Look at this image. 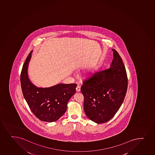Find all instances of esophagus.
<instances>
[{
    "label": "esophagus",
    "mask_w": 155,
    "mask_h": 155,
    "mask_svg": "<svg viewBox=\"0 0 155 155\" xmlns=\"http://www.w3.org/2000/svg\"><path fill=\"white\" fill-rule=\"evenodd\" d=\"M76 90H77V92H80L81 91V87H80V86L79 85H78L77 87V88H76Z\"/></svg>",
    "instance_id": "obj_1"
}]
</instances>
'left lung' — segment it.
Returning a JSON list of instances; mask_svg holds the SVG:
<instances>
[{
    "instance_id": "1",
    "label": "left lung",
    "mask_w": 155,
    "mask_h": 155,
    "mask_svg": "<svg viewBox=\"0 0 155 155\" xmlns=\"http://www.w3.org/2000/svg\"><path fill=\"white\" fill-rule=\"evenodd\" d=\"M111 67L95 72L83 81L84 110L91 120L103 124L112 119L121 106L127 91V74L119 54L112 49Z\"/></svg>"
}]
</instances>
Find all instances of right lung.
<instances>
[{
    "mask_svg": "<svg viewBox=\"0 0 155 155\" xmlns=\"http://www.w3.org/2000/svg\"><path fill=\"white\" fill-rule=\"evenodd\" d=\"M31 51L26 58L20 74V82L23 96L30 109L40 120L54 122L63 115L68 101L75 93L76 84L58 85L49 88H38L29 81L28 75Z\"/></svg>",
    "mask_w": 155,
    "mask_h": 155,
    "instance_id": "right-lung-1",
    "label": "right lung"
}]
</instances>
